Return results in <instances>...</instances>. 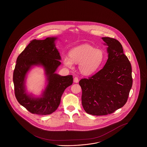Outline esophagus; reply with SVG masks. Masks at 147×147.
<instances>
[{
  "mask_svg": "<svg viewBox=\"0 0 147 147\" xmlns=\"http://www.w3.org/2000/svg\"><path fill=\"white\" fill-rule=\"evenodd\" d=\"M74 82L75 83H78L79 82V79L77 77H74Z\"/></svg>",
  "mask_w": 147,
  "mask_h": 147,
  "instance_id": "34e87169",
  "label": "esophagus"
}]
</instances>
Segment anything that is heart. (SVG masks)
<instances>
[{"instance_id": "heart-1", "label": "heart", "mask_w": 147, "mask_h": 147, "mask_svg": "<svg viewBox=\"0 0 147 147\" xmlns=\"http://www.w3.org/2000/svg\"><path fill=\"white\" fill-rule=\"evenodd\" d=\"M69 56L62 59L65 66L71 68L74 63H79L80 72L85 76H90L98 71L104 60V53L101 49H95L89 44H83L73 48Z\"/></svg>"}]
</instances>
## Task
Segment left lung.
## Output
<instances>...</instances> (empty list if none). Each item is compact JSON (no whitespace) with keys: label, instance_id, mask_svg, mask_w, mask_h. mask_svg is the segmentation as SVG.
Wrapping results in <instances>:
<instances>
[{"label":"left lung","instance_id":"obj_1","mask_svg":"<svg viewBox=\"0 0 147 147\" xmlns=\"http://www.w3.org/2000/svg\"><path fill=\"white\" fill-rule=\"evenodd\" d=\"M102 39L108 46L107 62L95 74L79 81L82 106L93 115H106L123 107L133 84L131 64L122 45L111 38Z\"/></svg>","mask_w":147,"mask_h":147}]
</instances>
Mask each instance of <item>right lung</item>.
Instances as JSON below:
<instances>
[{
  "label": "right lung",
  "mask_w": 147,
  "mask_h": 147,
  "mask_svg": "<svg viewBox=\"0 0 147 147\" xmlns=\"http://www.w3.org/2000/svg\"><path fill=\"white\" fill-rule=\"evenodd\" d=\"M57 39L48 37L33 40L17 59L13 76L15 96L18 102L32 114L45 115L55 111L65 90L73 84V76L55 73L61 59L55 45ZM34 66L43 67L47 76V85L39 97L28 94L25 87L26 74Z\"/></svg>",
  "instance_id": "add662e5"
}]
</instances>
